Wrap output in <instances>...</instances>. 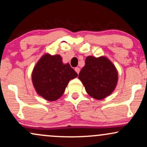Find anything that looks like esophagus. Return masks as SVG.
<instances>
[{
    "label": "esophagus",
    "mask_w": 147,
    "mask_h": 147,
    "mask_svg": "<svg viewBox=\"0 0 147 147\" xmlns=\"http://www.w3.org/2000/svg\"><path fill=\"white\" fill-rule=\"evenodd\" d=\"M75 70L76 72H77V74H79V72H80V68H75Z\"/></svg>",
    "instance_id": "34e87169"
}]
</instances>
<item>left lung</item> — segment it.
Instances as JSON below:
<instances>
[{
	"instance_id": "left-lung-1",
	"label": "left lung",
	"mask_w": 147,
	"mask_h": 147,
	"mask_svg": "<svg viewBox=\"0 0 147 147\" xmlns=\"http://www.w3.org/2000/svg\"><path fill=\"white\" fill-rule=\"evenodd\" d=\"M79 79L87 93L96 99H103L115 88L118 75L115 65L106 57L88 56L85 65L79 74Z\"/></svg>"
}]
</instances>
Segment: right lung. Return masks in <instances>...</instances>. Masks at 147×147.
Listing matches in <instances>:
<instances>
[{
  "label": "right lung",
  "mask_w": 147,
  "mask_h": 147,
  "mask_svg": "<svg viewBox=\"0 0 147 147\" xmlns=\"http://www.w3.org/2000/svg\"><path fill=\"white\" fill-rule=\"evenodd\" d=\"M77 75L70 64L63 63L60 55L45 54L34 68L32 80L37 93L52 102L61 97L69 81Z\"/></svg>",
  "instance_id": "obj_1"
}]
</instances>
